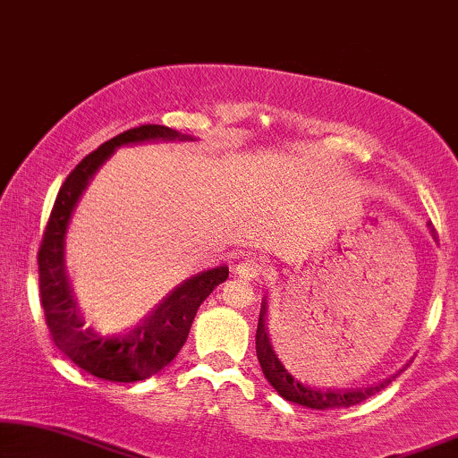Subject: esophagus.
<instances>
[{
	"label": "esophagus",
	"mask_w": 458,
	"mask_h": 458,
	"mask_svg": "<svg viewBox=\"0 0 458 458\" xmlns=\"http://www.w3.org/2000/svg\"><path fill=\"white\" fill-rule=\"evenodd\" d=\"M261 274H263V263L253 259V257H250V259L241 261L236 266V276L242 280H257V278H261Z\"/></svg>",
	"instance_id": "34e87169"
}]
</instances>
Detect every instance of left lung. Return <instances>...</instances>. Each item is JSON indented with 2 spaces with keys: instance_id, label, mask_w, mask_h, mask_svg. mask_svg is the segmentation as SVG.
Segmentation results:
<instances>
[{
  "instance_id": "obj_1",
  "label": "left lung",
  "mask_w": 458,
  "mask_h": 458,
  "mask_svg": "<svg viewBox=\"0 0 458 458\" xmlns=\"http://www.w3.org/2000/svg\"><path fill=\"white\" fill-rule=\"evenodd\" d=\"M431 236L436 238V230L431 224H428ZM267 299L261 301V313H259V324H257V334H255V346H257V359H259L261 371L269 384L274 386V390L278 392L282 398L286 401L302 404L307 409H340V407H352V404H359L367 401V398L377 394L379 390H384L392 379L401 376V371L394 373L392 377H386L384 382L367 386V388H357V390H319L311 388V386L302 384L296 379L291 371L282 365L280 357L276 355L272 340H269V330H267Z\"/></svg>"
}]
</instances>
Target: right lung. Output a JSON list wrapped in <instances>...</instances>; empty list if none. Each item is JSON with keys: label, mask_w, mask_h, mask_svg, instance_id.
Returning <instances> with one entry per match:
<instances>
[{"label": "right lung", "mask_w": 458, "mask_h": 458, "mask_svg": "<svg viewBox=\"0 0 458 458\" xmlns=\"http://www.w3.org/2000/svg\"><path fill=\"white\" fill-rule=\"evenodd\" d=\"M156 140H192L167 126L145 124L109 139L82 159L62 184L38 249V288L45 324L57 349L81 369L107 382H140L156 376L178 355L189 338L192 319L201 302L228 278L220 266L184 280L128 334L103 336L85 326L74 291L66 274V230L76 203L99 167L118 147L156 143Z\"/></svg>", "instance_id": "right-lung-1"}]
</instances>
